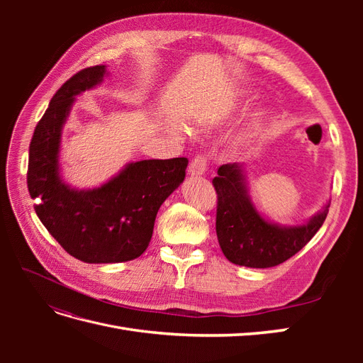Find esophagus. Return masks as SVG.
I'll list each match as a JSON object with an SVG mask.
<instances>
[{
	"label": "esophagus",
	"instance_id": "34e87169",
	"mask_svg": "<svg viewBox=\"0 0 363 363\" xmlns=\"http://www.w3.org/2000/svg\"><path fill=\"white\" fill-rule=\"evenodd\" d=\"M207 171V159L204 156H196L189 163V174L192 177H200Z\"/></svg>",
	"mask_w": 363,
	"mask_h": 363
}]
</instances>
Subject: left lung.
Listing matches in <instances>:
<instances>
[{
    "mask_svg": "<svg viewBox=\"0 0 363 363\" xmlns=\"http://www.w3.org/2000/svg\"><path fill=\"white\" fill-rule=\"evenodd\" d=\"M218 194L216 236L224 256L235 265L271 268L296 255L321 228L328 204L303 225H279L263 218L252 204L245 168L227 163L212 180Z\"/></svg>",
    "mask_w": 363,
    "mask_h": 363,
    "instance_id": "left-lung-1",
    "label": "left lung"
}]
</instances>
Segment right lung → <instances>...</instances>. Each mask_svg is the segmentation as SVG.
<instances>
[{"instance_id":"1","label":"right lung","mask_w":363,"mask_h":363,"mask_svg":"<svg viewBox=\"0 0 363 363\" xmlns=\"http://www.w3.org/2000/svg\"><path fill=\"white\" fill-rule=\"evenodd\" d=\"M104 65L72 75L51 98L30 142L27 184L35 211L63 250L86 263L139 257L150 244L162 203L179 188L188 159H150L125 164L100 188L79 191L60 177L62 128L75 96L103 82Z\"/></svg>"}]
</instances>
